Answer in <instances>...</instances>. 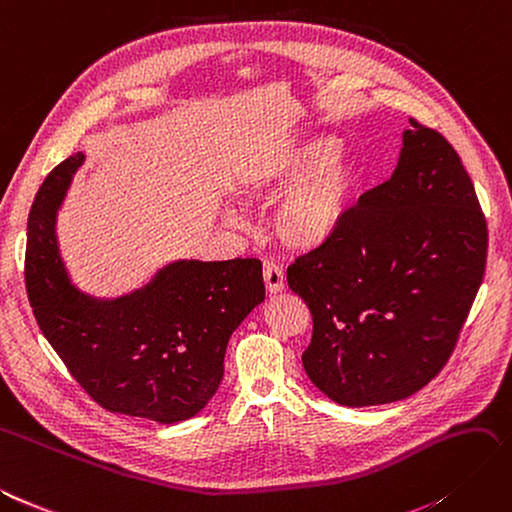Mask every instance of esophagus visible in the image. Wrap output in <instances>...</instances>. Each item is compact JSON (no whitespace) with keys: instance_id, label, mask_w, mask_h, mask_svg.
Here are the masks:
<instances>
[{"instance_id":"1","label":"esophagus","mask_w":512,"mask_h":512,"mask_svg":"<svg viewBox=\"0 0 512 512\" xmlns=\"http://www.w3.org/2000/svg\"><path fill=\"white\" fill-rule=\"evenodd\" d=\"M262 278H265V286L269 290V295H278L284 290L286 286V278H284V269L280 265H275V262H265V267H262Z\"/></svg>"}]
</instances>
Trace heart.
Here are the masks:
<instances>
[{
	"mask_svg": "<svg viewBox=\"0 0 512 512\" xmlns=\"http://www.w3.org/2000/svg\"><path fill=\"white\" fill-rule=\"evenodd\" d=\"M340 153L342 144L331 135L275 144L243 165L234 193L243 202L275 200L271 232L288 250H321L340 234L362 181L357 163ZM224 222L243 224L230 206Z\"/></svg>",
	"mask_w": 512,
	"mask_h": 512,
	"instance_id": "heart-1",
	"label": "heart"
}]
</instances>
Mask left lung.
<instances>
[{
  "label": "left lung",
  "mask_w": 512,
  "mask_h": 512,
  "mask_svg": "<svg viewBox=\"0 0 512 512\" xmlns=\"http://www.w3.org/2000/svg\"><path fill=\"white\" fill-rule=\"evenodd\" d=\"M409 122L390 181L286 275L314 321L303 370L344 407L394 403L437 377L485 275L487 222L457 150Z\"/></svg>",
  "instance_id": "obj_1"
}]
</instances>
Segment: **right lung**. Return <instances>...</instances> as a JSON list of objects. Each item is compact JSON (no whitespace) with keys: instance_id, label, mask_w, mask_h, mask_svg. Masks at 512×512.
<instances>
[{"instance_id":"1","label":"right lung","mask_w":512,"mask_h":512,"mask_svg":"<svg viewBox=\"0 0 512 512\" xmlns=\"http://www.w3.org/2000/svg\"><path fill=\"white\" fill-rule=\"evenodd\" d=\"M84 161L77 153L45 178L27 219L25 286L38 327L107 411L159 424L189 420L219 390L234 329L265 301L262 262L174 260L122 297L84 293L55 232Z\"/></svg>"}]
</instances>
